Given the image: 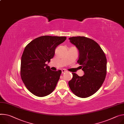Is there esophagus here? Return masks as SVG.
Segmentation results:
<instances>
[{
	"label": "esophagus",
	"instance_id": "34e87169",
	"mask_svg": "<svg viewBox=\"0 0 124 124\" xmlns=\"http://www.w3.org/2000/svg\"><path fill=\"white\" fill-rule=\"evenodd\" d=\"M67 72V71L65 70H64V69H63V70H62V74H64V73H65V72Z\"/></svg>",
	"mask_w": 124,
	"mask_h": 124
}]
</instances>
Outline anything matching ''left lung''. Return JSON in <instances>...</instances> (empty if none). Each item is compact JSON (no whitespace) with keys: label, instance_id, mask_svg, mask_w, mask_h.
Masks as SVG:
<instances>
[{"label":"left lung","instance_id":"1","mask_svg":"<svg viewBox=\"0 0 124 124\" xmlns=\"http://www.w3.org/2000/svg\"><path fill=\"white\" fill-rule=\"evenodd\" d=\"M78 51L77 61L84 75L78 76L72 73L69 82L72 92L77 96L88 97L94 94L103 84L107 73V59L102 49L94 40L85 37L69 39Z\"/></svg>","mask_w":124,"mask_h":124}]
</instances>
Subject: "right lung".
<instances>
[{"mask_svg": "<svg viewBox=\"0 0 124 124\" xmlns=\"http://www.w3.org/2000/svg\"><path fill=\"white\" fill-rule=\"evenodd\" d=\"M66 39V37L44 36L32 40L25 47L21 58V77L33 94L43 97L54 91L62 71L51 70L46 62H50L55 48Z\"/></svg>", "mask_w": 124, "mask_h": 124, "instance_id": "1", "label": "right lung"}]
</instances>
